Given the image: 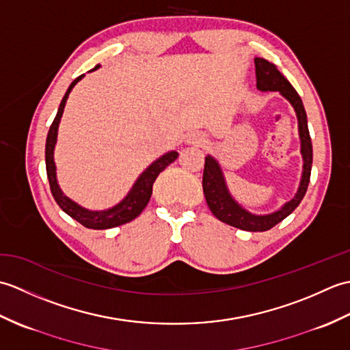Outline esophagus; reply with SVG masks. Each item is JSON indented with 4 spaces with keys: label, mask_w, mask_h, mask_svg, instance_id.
Listing matches in <instances>:
<instances>
[{
    "label": "esophagus",
    "mask_w": 350,
    "mask_h": 350,
    "mask_svg": "<svg viewBox=\"0 0 350 350\" xmlns=\"http://www.w3.org/2000/svg\"><path fill=\"white\" fill-rule=\"evenodd\" d=\"M187 143L188 144H194V146H198V144H203L206 143V138L203 133L200 132H191L187 135Z\"/></svg>",
    "instance_id": "obj_1"
}]
</instances>
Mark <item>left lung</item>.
<instances>
[{
    "label": "left lung",
    "instance_id": "1",
    "mask_svg": "<svg viewBox=\"0 0 350 350\" xmlns=\"http://www.w3.org/2000/svg\"><path fill=\"white\" fill-rule=\"evenodd\" d=\"M256 78H257V90L260 92H278L282 98L288 100L293 107L296 118H298V132L301 139V156H302V174L299 180L298 191L292 200L282 204L280 209L271 213L257 215L239 204L228 191L224 173L219 162L212 154L206 156L204 173H203V192L206 197V203L209 206L211 212L219 221L226 222L228 226L236 228L247 230V232H266L288 217L296 207L299 206L310 183L311 163H313V146L308 132L307 113L304 108L302 99L293 85L288 83L287 78L277 69V66L269 63L265 58L256 57Z\"/></svg>",
    "mask_w": 350,
    "mask_h": 350
}]
</instances>
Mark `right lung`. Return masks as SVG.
I'll use <instances>...</instances> for the list:
<instances>
[{"label":"right lung","mask_w":350,"mask_h":350,"mask_svg":"<svg viewBox=\"0 0 350 350\" xmlns=\"http://www.w3.org/2000/svg\"><path fill=\"white\" fill-rule=\"evenodd\" d=\"M100 66L98 64L93 70H98ZM85 75L78 77L73 83L69 85L68 92H66L64 98L58 107L57 116L52 122L48 137H46V147H44V161H46V174H48V180H49V187L51 192L54 196L57 204L62 207V211L66 212L72 217L73 219H77L79 224H83L87 228H93V230H105V228H113L117 226L126 224V222H131L132 219H135L138 215L144 211V207L147 206L148 200L152 197V188L153 183L156 180V177L159 176L161 171L165 170L171 162H174L177 159V153L176 150H170L165 154H162L161 158L153 161L150 165H148L143 173L138 176V179L135 183L132 185V188L129 189L128 194L114 204L113 207H108V209L103 211H90L85 209L77 202H73L72 198L68 196H64V192L62 191L60 185H58L57 180V167H55V161H54V150H55V144H57V137H58V126H60L62 117L64 113V107L66 102H68L69 94L72 92V88L75 87L81 79H83Z\"/></svg>","instance_id":"1"}]
</instances>
